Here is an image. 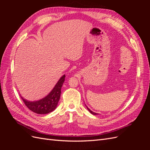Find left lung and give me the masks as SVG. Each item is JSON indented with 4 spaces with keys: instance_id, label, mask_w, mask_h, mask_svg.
I'll list each match as a JSON object with an SVG mask.
<instances>
[{
    "instance_id": "1",
    "label": "left lung",
    "mask_w": 150,
    "mask_h": 150,
    "mask_svg": "<svg viewBox=\"0 0 150 150\" xmlns=\"http://www.w3.org/2000/svg\"><path fill=\"white\" fill-rule=\"evenodd\" d=\"M86 107H87V106H86ZM87 109H88V110L91 112V114L92 115H98V113H96V112H93V111H92L91 110H90V109H89L88 107H87Z\"/></svg>"
}]
</instances>
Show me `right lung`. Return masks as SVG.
I'll return each instance as SVG.
<instances>
[{
  "mask_svg": "<svg viewBox=\"0 0 150 150\" xmlns=\"http://www.w3.org/2000/svg\"><path fill=\"white\" fill-rule=\"evenodd\" d=\"M65 75H63L49 94L40 100L29 101L21 96L25 106L30 110L39 115H46L53 111L56 108L59 101L61 88L65 81Z\"/></svg>",
  "mask_w": 150,
  "mask_h": 150,
  "instance_id": "obj_1",
  "label": "right lung"
}]
</instances>
